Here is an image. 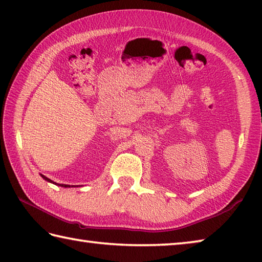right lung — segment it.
I'll use <instances>...</instances> for the list:
<instances>
[{
  "mask_svg": "<svg viewBox=\"0 0 262 262\" xmlns=\"http://www.w3.org/2000/svg\"><path fill=\"white\" fill-rule=\"evenodd\" d=\"M41 177H42L45 181H47V182H50V183H54V184H57V183H55V182H53L52 180H49V178H48V177H46V176H43V175H41ZM58 185H59V184H58ZM59 186H62V187H70V185H67V184H61V185H59Z\"/></svg>",
  "mask_w": 262,
  "mask_h": 262,
  "instance_id": "obj_1",
  "label": "right lung"
}]
</instances>
